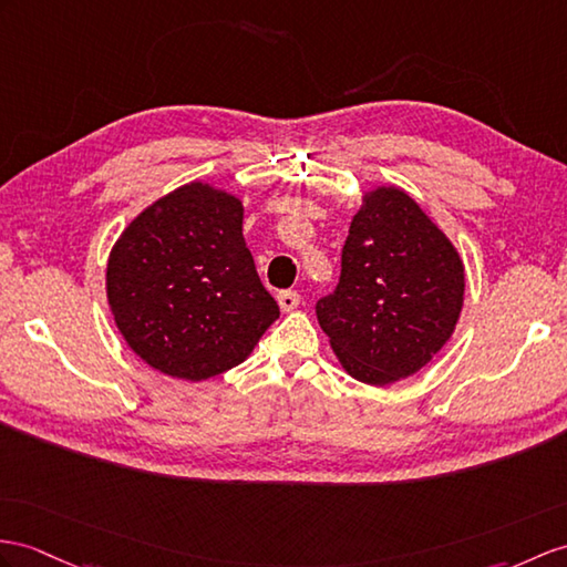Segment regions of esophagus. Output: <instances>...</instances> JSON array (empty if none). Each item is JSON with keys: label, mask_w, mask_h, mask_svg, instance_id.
I'll return each instance as SVG.
<instances>
[{"label": "esophagus", "mask_w": 567, "mask_h": 567, "mask_svg": "<svg viewBox=\"0 0 567 567\" xmlns=\"http://www.w3.org/2000/svg\"><path fill=\"white\" fill-rule=\"evenodd\" d=\"M276 300H279V308L284 312H291V310H296L300 306V293H296V291H281L279 296H276Z\"/></svg>", "instance_id": "obj_1"}]
</instances>
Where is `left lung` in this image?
Listing matches in <instances>:
<instances>
[{
	"label": "left lung",
	"instance_id": "1",
	"mask_svg": "<svg viewBox=\"0 0 567 567\" xmlns=\"http://www.w3.org/2000/svg\"><path fill=\"white\" fill-rule=\"evenodd\" d=\"M462 306L457 247L404 189L365 192L334 293L315 306L343 370L375 388L413 375L445 347Z\"/></svg>",
	"mask_w": 567,
	"mask_h": 567
}]
</instances>
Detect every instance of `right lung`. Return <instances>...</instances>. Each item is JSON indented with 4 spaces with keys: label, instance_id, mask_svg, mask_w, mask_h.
<instances>
[{
    "label": "right lung",
    "instance_id": "add662e5",
    "mask_svg": "<svg viewBox=\"0 0 567 567\" xmlns=\"http://www.w3.org/2000/svg\"><path fill=\"white\" fill-rule=\"evenodd\" d=\"M243 202L209 183L156 199L110 250L105 291L120 334L177 380L240 365L279 317L243 238Z\"/></svg>",
    "mask_w": 567,
    "mask_h": 567
}]
</instances>
